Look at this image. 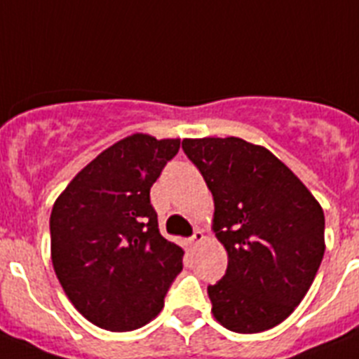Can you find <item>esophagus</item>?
I'll return each mask as SVG.
<instances>
[{"mask_svg": "<svg viewBox=\"0 0 359 359\" xmlns=\"http://www.w3.org/2000/svg\"><path fill=\"white\" fill-rule=\"evenodd\" d=\"M202 240H204V233L198 231V229H197V231H195V233H193V235H191V238H189V244H191V245H197L198 242H202Z\"/></svg>", "mask_w": 359, "mask_h": 359, "instance_id": "obj_1", "label": "esophagus"}]
</instances>
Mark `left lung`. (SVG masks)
Segmentation results:
<instances>
[{"mask_svg": "<svg viewBox=\"0 0 359 359\" xmlns=\"http://www.w3.org/2000/svg\"><path fill=\"white\" fill-rule=\"evenodd\" d=\"M215 201L213 229L227 251L208 285L213 316L253 334L282 323L304 300L325 253L322 205L269 149L238 137L184 139Z\"/></svg>", "mask_w": 359, "mask_h": 359, "instance_id": "8db88e82", "label": "left lung"}]
</instances>
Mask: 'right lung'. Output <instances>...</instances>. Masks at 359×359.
<instances>
[{
	"mask_svg": "<svg viewBox=\"0 0 359 359\" xmlns=\"http://www.w3.org/2000/svg\"><path fill=\"white\" fill-rule=\"evenodd\" d=\"M179 139L135 133L74 177L50 215L52 264L70 302L106 330L146 325L164 307L184 251L158 231L149 189Z\"/></svg>",
	"mask_w": 359,
	"mask_h": 359,
	"instance_id": "right-lung-1",
	"label": "right lung"
}]
</instances>
